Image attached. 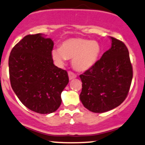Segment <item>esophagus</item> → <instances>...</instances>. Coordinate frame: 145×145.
<instances>
[{
	"label": "esophagus",
	"mask_w": 145,
	"mask_h": 145,
	"mask_svg": "<svg viewBox=\"0 0 145 145\" xmlns=\"http://www.w3.org/2000/svg\"><path fill=\"white\" fill-rule=\"evenodd\" d=\"M68 77H69L70 80H71V79L76 78V77H77V74H74V73L72 72V71H69V72H68Z\"/></svg>",
	"instance_id": "esophagus-1"
}]
</instances>
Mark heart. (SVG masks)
Instances as JSON below:
<instances>
[{"label": "heart", "mask_w": 145, "mask_h": 145, "mask_svg": "<svg viewBox=\"0 0 145 145\" xmlns=\"http://www.w3.org/2000/svg\"><path fill=\"white\" fill-rule=\"evenodd\" d=\"M100 52V46L97 41L72 38L62 42L60 48L52 50L51 54L59 64H63L67 59H72V66L77 71H86L95 64Z\"/></svg>", "instance_id": "heart-1"}]
</instances>
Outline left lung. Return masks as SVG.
Instances as JSON below:
<instances>
[{
	"label": "left lung",
	"mask_w": 145,
	"mask_h": 145,
	"mask_svg": "<svg viewBox=\"0 0 145 145\" xmlns=\"http://www.w3.org/2000/svg\"><path fill=\"white\" fill-rule=\"evenodd\" d=\"M110 39L111 48L79 75L82 82L79 98L85 108L93 113H104L120 105L127 97L133 78L127 46L116 38Z\"/></svg>",
	"instance_id": "obj_1"
}]
</instances>
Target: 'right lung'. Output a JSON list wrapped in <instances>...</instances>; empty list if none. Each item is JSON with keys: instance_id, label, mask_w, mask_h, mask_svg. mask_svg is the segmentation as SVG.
Listing matches in <instances>:
<instances>
[{"instance_id": "obj_1", "label": "right lung", "mask_w": 145, "mask_h": 145, "mask_svg": "<svg viewBox=\"0 0 145 145\" xmlns=\"http://www.w3.org/2000/svg\"><path fill=\"white\" fill-rule=\"evenodd\" d=\"M53 46L52 40L41 34L29 35L15 45L9 57L14 92L27 108L41 114L58 109L69 82L67 71L54 65Z\"/></svg>"}]
</instances>
